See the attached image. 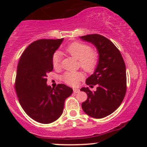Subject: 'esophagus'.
I'll return each instance as SVG.
<instances>
[{"mask_svg":"<svg viewBox=\"0 0 147 147\" xmlns=\"http://www.w3.org/2000/svg\"><path fill=\"white\" fill-rule=\"evenodd\" d=\"M80 91V90L78 88H74L73 89L74 93H79Z\"/></svg>","mask_w":147,"mask_h":147,"instance_id":"esophagus-1","label":"esophagus"}]
</instances>
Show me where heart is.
Instances as JSON below:
<instances>
[{
	"label": "heart",
	"mask_w": 147,
	"mask_h": 147,
	"mask_svg": "<svg viewBox=\"0 0 147 147\" xmlns=\"http://www.w3.org/2000/svg\"><path fill=\"white\" fill-rule=\"evenodd\" d=\"M65 51L74 58L79 60L80 65L85 72H91L95 69L98 63V54L96 51L91 50V47L88 45L80 42H74L65 48ZM60 53L56 52L53 56L54 68L60 67ZM81 79L82 75L78 72H66L62 76V80L71 86L77 85Z\"/></svg>",
	"instance_id": "obj_1"
}]
</instances>
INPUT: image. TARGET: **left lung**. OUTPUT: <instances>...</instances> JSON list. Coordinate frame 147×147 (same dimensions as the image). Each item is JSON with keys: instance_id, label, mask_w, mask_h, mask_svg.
<instances>
[{"instance_id": "obj_1", "label": "left lung", "mask_w": 147, "mask_h": 147, "mask_svg": "<svg viewBox=\"0 0 147 147\" xmlns=\"http://www.w3.org/2000/svg\"><path fill=\"white\" fill-rule=\"evenodd\" d=\"M80 38L95 46L99 55L97 67L85 82L91 88L97 85V90L81 88L87 94L82 108L89 116L101 119L113 113L124 100L127 91L125 63L117 47L105 37L92 34Z\"/></svg>"}]
</instances>
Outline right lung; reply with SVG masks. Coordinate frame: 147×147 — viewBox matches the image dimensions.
<instances>
[{"label":"right lung","mask_w":147,"mask_h":147,"mask_svg":"<svg viewBox=\"0 0 147 147\" xmlns=\"http://www.w3.org/2000/svg\"><path fill=\"white\" fill-rule=\"evenodd\" d=\"M63 40L32 42L18 65L15 89L19 102L30 117L42 124H50L61 116L65 100L73 92L64 84L55 88L47 84V74L53 69V56Z\"/></svg>","instance_id":"1"}]
</instances>
